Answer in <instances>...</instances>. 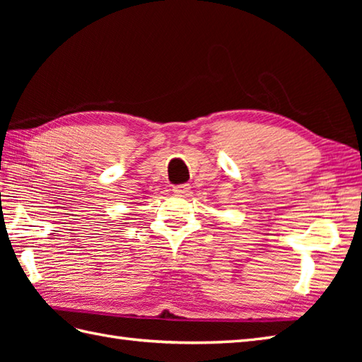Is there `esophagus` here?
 I'll return each mask as SVG.
<instances>
[{
	"label": "esophagus",
	"mask_w": 362,
	"mask_h": 362,
	"mask_svg": "<svg viewBox=\"0 0 362 362\" xmlns=\"http://www.w3.org/2000/svg\"><path fill=\"white\" fill-rule=\"evenodd\" d=\"M173 193H174L175 196L187 197V196H189V193H191V187L188 185V183H182V185H175V187L173 188Z\"/></svg>",
	"instance_id": "esophagus-1"
}]
</instances>
